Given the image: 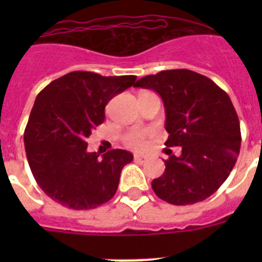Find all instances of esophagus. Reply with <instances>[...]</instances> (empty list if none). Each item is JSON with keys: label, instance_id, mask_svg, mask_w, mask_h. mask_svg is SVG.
<instances>
[{"label": "esophagus", "instance_id": "34e87169", "mask_svg": "<svg viewBox=\"0 0 262 262\" xmlns=\"http://www.w3.org/2000/svg\"><path fill=\"white\" fill-rule=\"evenodd\" d=\"M148 158L147 156H143V155H135V162H137V163H144L145 160H147Z\"/></svg>", "mask_w": 262, "mask_h": 262}]
</instances>
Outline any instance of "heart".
I'll list each match as a JSON object with an SVG mask.
<instances>
[{
  "label": "heart",
  "instance_id": "obj_1",
  "mask_svg": "<svg viewBox=\"0 0 262 262\" xmlns=\"http://www.w3.org/2000/svg\"><path fill=\"white\" fill-rule=\"evenodd\" d=\"M149 132L144 130V129H135V130L127 132L123 140H125V144L126 147L133 148V149H137V151H141L144 148L147 147L148 144V137H149Z\"/></svg>",
  "mask_w": 262,
  "mask_h": 262
}]
</instances>
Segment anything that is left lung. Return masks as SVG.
<instances>
[{
  "mask_svg": "<svg viewBox=\"0 0 262 262\" xmlns=\"http://www.w3.org/2000/svg\"><path fill=\"white\" fill-rule=\"evenodd\" d=\"M133 87L160 95L168 132L164 144L182 148L181 156L164 160L166 170L152 181L155 194L174 205L208 199L223 185L239 155V119L230 96L189 69L145 76Z\"/></svg>",
  "mask_w": 262,
  "mask_h": 262,
  "instance_id": "8db88e82",
  "label": "left lung"
}]
</instances>
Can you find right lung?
<instances>
[{
	"label": "right lung",
	"mask_w": 262,
	"mask_h": 262,
	"mask_svg": "<svg viewBox=\"0 0 262 262\" xmlns=\"http://www.w3.org/2000/svg\"><path fill=\"white\" fill-rule=\"evenodd\" d=\"M135 81L136 76L77 71L39 92L24 147L35 181L50 199L72 209H92L114 197L121 171L133 155L111 149L99 159L96 152L87 151L85 140L104 121L107 103Z\"/></svg>",
	"instance_id": "right-lung-1"
}]
</instances>
